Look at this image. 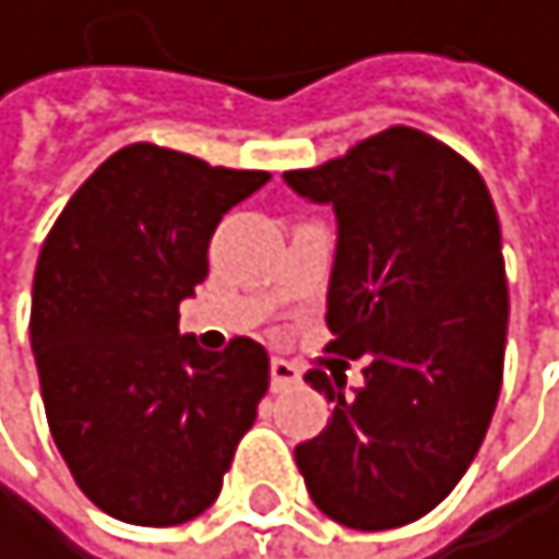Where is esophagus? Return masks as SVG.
<instances>
[{"label":"esophagus","mask_w":559,"mask_h":559,"mask_svg":"<svg viewBox=\"0 0 559 559\" xmlns=\"http://www.w3.org/2000/svg\"><path fill=\"white\" fill-rule=\"evenodd\" d=\"M301 382V369L288 358H271V389L282 392V389H292Z\"/></svg>","instance_id":"1"}]
</instances>
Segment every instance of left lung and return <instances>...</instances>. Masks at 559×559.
Masks as SVG:
<instances>
[{"mask_svg": "<svg viewBox=\"0 0 559 559\" xmlns=\"http://www.w3.org/2000/svg\"><path fill=\"white\" fill-rule=\"evenodd\" d=\"M285 180L338 217L325 352L365 355L355 392L338 372H305L335 409L295 463L335 523L405 526L463 479L500 399L510 292L497 207L466 157L413 127Z\"/></svg>", "mask_w": 559, "mask_h": 559, "instance_id": "left-lung-1", "label": "left lung"}]
</instances>
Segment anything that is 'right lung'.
<instances>
[{"label":"right lung","instance_id":"1","mask_svg":"<svg viewBox=\"0 0 559 559\" xmlns=\"http://www.w3.org/2000/svg\"><path fill=\"white\" fill-rule=\"evenodd\" d=\"M267 170L211 167L157 143L106 157L49 227L29 338L46 423L83 497L133 526L201 516L271 382L267 352L180 335L221 217Z\"/></svg>","mask_w":559,"mask_h":559}]
</instances>
